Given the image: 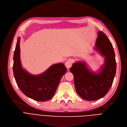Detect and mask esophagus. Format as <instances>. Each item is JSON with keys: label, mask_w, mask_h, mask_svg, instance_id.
I'll list each match as a JSON object with an SVG mask.
<instances>
[{"label": "esophagus", "mask_w": 127, "mask_h": 127, "mask_svg": "<svg viewBox=\"0 0 127 127\" xmlns=\"http://www.w3.org/2000/svg\"><path fill=\"white\" fill-rule=\"evenodd\" d=\"M72 63V61L71 59H68L67 61L65 62V66L67 69H69L71 67Z\"/></svg>", "instance_id": "obj_1"}]
</instances>
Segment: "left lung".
Wrapping results in <instances>:
<instances>
[{"label": "left lung", "mask_w": 127, "mask_h": 127, "mask_svg": "<svg viewBox=\"0 0 127 127\" xmlns=\"http://www.w3.org/2000/svg\"><path fill=\"white\" fill-rule=\"evenodd\" d=\"M95 49L104 57V63L98 73L90 70L86 63L78 61L72 64L69 70L74 77L77 94L89 101L96 100L107 94L116 74L115 52L108 37L99 31Z\"/></svg>", "instance_id": "1"}]
</instances>
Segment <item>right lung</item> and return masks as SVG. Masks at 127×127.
I'll return each mask as SVG.
<instances>
[{
	"instance_id": "right-lung-1",
	"label": "right lung",
	"mask_w": 127,
	"mask_h": 127,
	"mask_svg": "<svg viewBox=\"0 0 127 127\" xmlns=\"http://www.w3.org/2000/svg\"><path fill=\"white\" fill-rule=\"evenodd\" d=\"M20 38L14 51L13 65L14 76L19 89L27 97L38 101H45L55 95L62 77L66 72L65 65L60 63L51 65L43 74H30L22 67L20 59Z\"/></svg>"
}]
</instances>
